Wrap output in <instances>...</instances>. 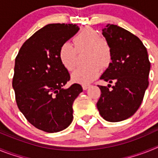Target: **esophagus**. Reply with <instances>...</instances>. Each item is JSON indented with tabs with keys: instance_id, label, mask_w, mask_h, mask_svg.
Returning <instances> with one entry per match:
<instances>
[{
	"instance_id": "obj_1",
	"label": "esophagus",
	"mask_w": 158,
	"mask_h": 158,
	"mask_svg": "<svg viewBox=\"0 0 158 158\" xmlns=\"http://www.w3.org/2000/svg\"><path fill=\"white\" fill-rule=\"evenodd\" d=\"M89 87H90V85H85V84H84V85H82V88H83L84 90H87Z\"/></svg>"
}]
</instances>
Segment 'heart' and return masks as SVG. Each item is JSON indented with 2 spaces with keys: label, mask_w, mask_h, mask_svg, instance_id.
Listing matches in <instances>:
<instances>
[{
  "label": "heart",
  "mask_w": 158,
  "mask_h": 158,
  "mask_svg": "<svg viewBox=\"0 0 158 158\" xmlns=\"http://www.w3.org/2000/svg\"><path fill=\"white\" fill-rule=\"evenodd\" d=\"M73 45L64 43L58 51L59 59L68 70H73L77 61V54L86 52L85 63L88 65L78 67L72 73L74 81L89 84L96 79L101 72V68L106 69L112 61L111 45L106 40L100 38L97 31L87 27L78 32L73 40Z\"/></svg>",
  "instance_id": "heart-1"
}]
</instances>
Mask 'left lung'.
Masks as SVG:
<instances>
[{"label": "left lung", "instance_id": "left-lung-1", "mask_svg": "<svg viewBox=\"0 0 158 158\" xmlns=\"http://www.w3.org/2000/svg\"><path fill=\"white\" fill-rule=\"evenodd\" d=\"M112 51V61L100 79L115 83L112 89L98 85L101 95L96 106L108 122H119L135 114L149 85L150 62L146 48L139 38L117 25L103 28Z\"/></svg>", "mask_w": 158, "mask_h": 158}]
</instances>
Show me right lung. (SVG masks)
Masks as SVG:
<instances>
[{
	"mask_svg": "<svg viewBox=\"0 0 158 158\" xmlns=\"http://www.w3.org/2000/svg\"><path fill=\"white\" fill-rule=\"evenodd\" d=\"M78 30L70 23L46 25L23 43L15 60L16 104L31 125L45 132H58L70 125L73 104L83 91L76 83L63 89L70 75L58 56L60 46Z\"/></svg>",
	"mask_w": 158,
	"mask_h": 158,
	"instance_id": "1",
	"label": "right lung"
}]
</instances>
